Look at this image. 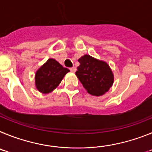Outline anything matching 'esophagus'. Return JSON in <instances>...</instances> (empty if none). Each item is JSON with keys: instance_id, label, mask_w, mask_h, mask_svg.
<instances>
[{"instance_id": "obj_1", "label": "esophagus", "mask_w": 152, "mask_h": 152, "mask_svg": "<svg viewBox=\"0 0 152 152\" xmlns=\"http://www.w3.org/2000/svg\"><path fill=\"white\" fill-rule=\"evenodd\" d=\"M70 71L74 73V72H76V68H75V67H72V68H70Z\"/></svg>"}]
</instances>
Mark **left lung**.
I'll use <instances>...</instances> for the list:
<instances>
[{"mask_svg": "<svg viewBox=\"0 0 152 152\" xmlns=\"http://www.w3.org/2000/svg\"><path fill=\"white\" fill-rule=\"evenodd\" d=\"M80 65L75 75L88 94L101 96L113 84L114 75L106 61L89 55H84L78 59Z\"/></svg>", "mask_w": 152, "mask_h": 152, "instance_id": "1", "label": "left lung"}]
</instances>
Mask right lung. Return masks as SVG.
Instances as JSON below:
<instances>
[{
	"label": "right lung",
	"instance_id": "right-lung-1",
	"mask_svg": "<svg viewBox=\"0 0 152 152\" xmlns=\"http://www.w3.org/2000/svg\"><path fill=\"white\" fill-rule=\"evenodd\" d=\"M70 70L54 58H49L35 74V85L42 94H49L59 85Z\"/></svg>",
	"mask_w": 152,
	"mask_h": 152
}]
</instances>
